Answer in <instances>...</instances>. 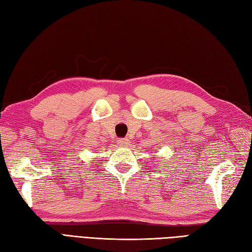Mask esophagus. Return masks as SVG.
Instances as JSON below:
<instances>
[{"label": "esophagus", "mask_w": 252, "mask_h": 252, "mask_svg": "<svg viewBox=\"0 0 252 252\" xmlns=\"http://www.w3.org/2000/svg\"><path fill=\"white\" fill-rule=\"evenodd\" d=\"M118 144H119L120 146H126L127 144H129V140H127V138H119V140H118Z\"/></svg>", "instance_id": "34e87169"}]
</instances>
